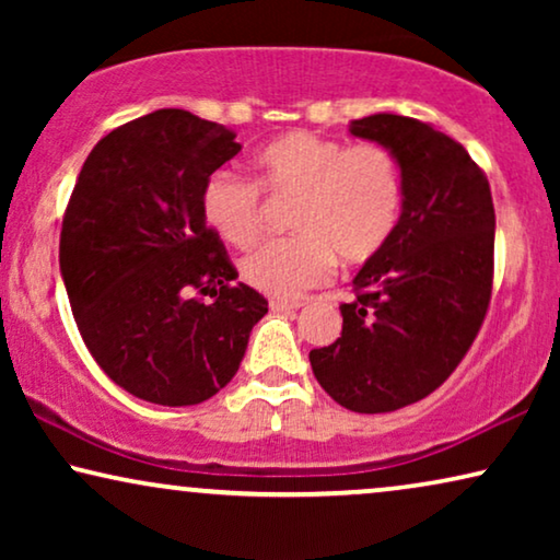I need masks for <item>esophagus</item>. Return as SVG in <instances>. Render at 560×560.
Wrapping results in <instances>:
<instances>
[{
    "label": "esophagus",
    "mask_w": 560,
    "mask_h": 560,
    "mask_svg": "<svg viewBox=\"0 0 560 560\" xmlns=\"http://www.w3.org/2000/svg\"><path fill=\"white\" fill-rule=\"evenodd\" d=\"M301 301H288V298H272L270 301V308L278 311V313H288V311H298L301 308Z\"/></svg>",
    "instance_id": "34e87169"
}]
</instances>
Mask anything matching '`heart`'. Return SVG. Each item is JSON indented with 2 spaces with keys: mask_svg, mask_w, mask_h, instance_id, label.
Returning a JSON list of instances; mask_svg holds the SVG:
<instances>
[{
  "mask_svg": "<svg viewBox=\"0 0 560 560\" xmlns=\"http://www.w3.org/2000/svg\"><path fill=\"white\" fill-rule=\"evenodd\" d=\"M293 198L288 240L267 242L242 259V275L267 295L295 298L331 275L336 257L362 265L397 232L405 175L380 142L343 144L295 129L255 155V183L219 171L201 188L206 224L234 247H252L265 232V201Z\"/></svg>",
  "mask_w": 560,
  "mask_h": 560,
  "instance_id": "obj_1",
  "label": "heart"
}]
</instances>
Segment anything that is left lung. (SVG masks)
Masks as SVG:
<instances>
[{
  "instance_id": "left-lung-1",
  "label": "left lung",
  "mask_w": 560,
  "mask_h": 560,
  "mask_svg": "<svg viewBox=\"0 0 560 560\" xmlns=\"http://www.w3.org/2000/svg\"><path fill=\"white\" fill-rule=\"evenodd\" d=\"M351 135L389 148L405 206L387 247L364 262L341 303V336L311 351L318 385L354 412H393L451 377L492 301L494 203L464 144L428 121L372 114Z\"/></svg>"
}]
</instances>
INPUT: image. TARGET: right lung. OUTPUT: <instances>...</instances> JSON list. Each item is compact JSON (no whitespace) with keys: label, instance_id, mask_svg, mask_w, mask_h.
<instances>
[{"label":"right lung","instance_id":"1","mask_svg":"<svg viewBox=\"0 0 560 560\" xmlns=\"http://www.w3.org/2000/svg\"><path fill=\"white\" fill-rule=\"evenodd\" d=\"M240 150L224 125L158 109L102 137L73 186L60 275L75 326L106 377L140 400H209L267 313L255 288L234 282L201 211L206 178Z\"/></svg>","mask_w":560,"mask_h":560}]
</instances>
